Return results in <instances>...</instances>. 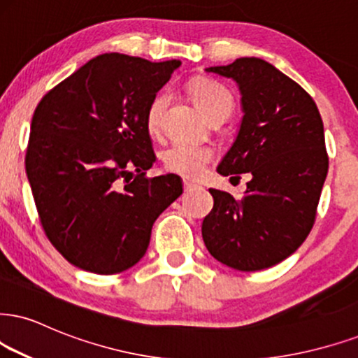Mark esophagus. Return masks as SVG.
Here are the masks:
<instances>
[{
  "label": "esophagus",
  "mask_w": 358,
  "mask_h": 358,
  "mask_svg": "<svg viewBox=\"0 0 358 358\" xmlns=\"http://www.w3.org/2000/svg\"><path fill=\"white\" fill-rule=\"evenodd\" d=\"M194 187H197L196 182H192V180L189 179H184V191H192Z\"/></svg>",
  "instance_id": "34e87169"
}]
</instances>
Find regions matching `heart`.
I'll list each match as a JSON object with an SVG mask.
<instances>
[{
	"mask_svg": "<svg viewBox=\"0 0 358 358\" xmlns=\"http://www.w3.org/2000/svg\"><path fill=\"white\" fill-rule=\"evenodd\" d=\"M189 91H191L194 103L207 119L217 113L232 111L234 101L231 92L219 83L204 78L194 79L189 86ZM167 104H169V98L166 94L156 96L149 104L148 113H145V126L151 134H159L161 131ZM213 159V148L191 143H174L162 154V162H164L166 169L187 179L199 178Z\"/></svg>",
	"mask_w": 358,
	"mask_h": 358,
	"instance_id": "b5f03b06",
	"label": "heart"
}]
</instances>
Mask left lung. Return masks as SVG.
Here are the masks:
<instances>
[{"mask_svg":"<svg viewBox=\"0 0 358 358\" xmlns=\"http://www.w3.org/2000/svg\"><path fill=\"white\" fill-rule=\"evenodd\" d=\"M206 71L237 83L244 113L217 172L231 179L249 172L250 180L241 199L209 189L214 207L202 239L227 267L262 271L292 255L314 226L329 171L324 122L308 92L260 57Z\"/></svg>","mask_w":358,"mask_h":358,"instance_id":"left-lung-1","label":"left lung"}]
</instances>
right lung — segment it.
Wrapping results in <instances>:
<instances>
[{"instance_id": "1", "label": "right lung", "mask_w": 358, "mask_h": 358, "mask_svg": "<svg viewBox=\"0 0 358 358\" xmlns=\"http://www.w3.org/2000/svg\"><path fill=\"white\" fill-rule=\"evenodd\" d=\"M179 66L106 52L39 101L26 174L48 239L73 266L111 275L138 264L182 194L179 176L145 178L156 161L145 113Z\"/></svg>"}]
</instances>
